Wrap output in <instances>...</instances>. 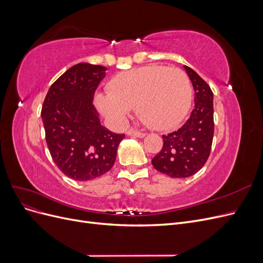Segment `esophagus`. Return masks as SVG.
I'll list each match as a JSON object with an SVG mask.
<instances>
[{
    "mask_svg": "<svg viewBox=\"0 0 263 263\" xmlns=\"http://www.w3.org/2000/svg\"><path fill=\"white\" fill-rule=\"evenodd\" d=\"M127 135H129V136H134V137H138V138H144L146 136V134L137 132L135 129H129L128 132H127Z\"/></svg>",
    "mask_w": 263,
    "mask_h": 263,
    "instance_id": "34e87169",
    "label": "esophagus"
}]
</instances>
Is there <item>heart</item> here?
Wrapping results in <instances>:
<instances>
[{
  "label": "heart",
  "mask_w": 263,
  "mask_h": 263,
  "mask_svg": "<svg viewBox=\"0 0 263 263\" xmlns=\"http://www.w3.org/2000/svg\"><path fill=\"white\" fill-rule=\"evenodd\" d=\"M109 94H98L97 105L113 122L122 124L130 108L150 128L166 130L176 127L192 104V84L179 68L147 66L115 76Z\"/></svg>",
  "instance_id": "b5f03b06"
}]
</instances>
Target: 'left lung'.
Wrapping results in <instances>:
<instances>
[{"label": "left lung", "mask_w": 263, "mask_h": 263, "mask_svg": "<svg viewBox=\"0 0 263 263\" xmlns=\"http://www.w3.org/2000/svg\"><path fill=\"white\" fill-rule=\"evenodd\" d=\"M195 91V105L186 123L162 135L163 146L151 163L171 178H187L200 171L211 154L214 136L213 92L193 69L184 66Z\"/></svg>", "instance_id": "obj_1"}]
</instances>
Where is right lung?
I'll list each match as a JSON object with an SVG mask.
<instances>
[{
    "instance_id": "obj_1",
    "label": "right lung",
    "mask_w": 263,
    "mask_h": 263,
    "mask_svg": "<svg viewBox=\"0 0 263 263\" xmlns=\"http://www.w3.org/2000/svg\"><path fill=\"white\" fill-rule=\"evenodd\" d=\"M103 66L78 63L55 80L47 93L42 117L46 141L55 165L68 178L89 181L114 165L125 134L102 126L93 105L105 77Z\"/></svg>"
}]
</instances>
